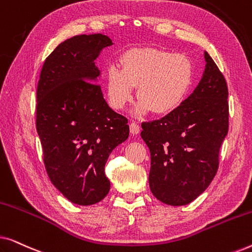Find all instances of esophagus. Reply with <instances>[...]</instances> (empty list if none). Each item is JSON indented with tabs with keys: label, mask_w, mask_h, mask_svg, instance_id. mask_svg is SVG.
<instances>
[{
	"label": "esophagus",
	"mask_w": 252,
	"mask_h": 252,
	"mask_svg": "<svg viewBox=\"0 0 252 252\" xmlns=\"http://www.w3.org/2000/svg\"><path fill=\"white\" fill-rule=\"evenodd\" d=\"M129 129H130V133H132L133 135H136V134L140 133V126L137 125L135 122L129 124Z\"/></svg>",
	"instance_id": "1"
}]
</instances>
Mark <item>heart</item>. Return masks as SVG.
Wrapping results in <instances>:
<instances>
[{"mask_svg": "<svg viewBox=\"0 0 252 252\" xmlns=\"http://www.w3.org/2000/svg\"><path fill=\"white\" fill-rule=\"evenodd\" d=\"M122 67L111 66L105 74V88L111 108L123 110L133 99L139 102L136 116L151 110L156 115L174 111L187 97L194 80V66L185 55L157 48H136L124 55Z\"/></svg>", "mask_w": 252, "mask_h": 252, "instance_id": "1", "label": "heart"}]
</instances>
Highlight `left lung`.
<instances>
[{
  "instance_id": "left-lung-1",
  "label": "left lung",
  "mask_w": 252,
  "mask_h": 252,
  "mask_svg": "<svg viewBox=\"0 0 252 252\" xmlns=\"http://www.w3.org/2000/svg\"><path fill=\"white\" fill-rule=\"evenodd\" d=\"M194 92L159 120L142 124L141 137L150 150L149 187L167 205L197 198L215 178L219 150L228 132V89L211 56Z\"/></svg>"
}]
</instances>
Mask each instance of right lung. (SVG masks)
I'll return each mask as SVG.
<instances>
[{"mask_svg": "<svg viewBox=\"0 0 252 252\" xmlns=\"http://www.w3.org/2000/svg\"><path fill=\"white\" fill-rule=\"evenodd\" d=\"M112 40L82 34L58 44L46 58L36 92V130L53 185L78 205L101 202L110 190L104 167L129 135L125 117L103 97L95 65Z\"/></svg>", "mask_w": 252, "mask_h": 252, "instance_id": "right-lung-1", "label": "right lung"}]
</instances>
